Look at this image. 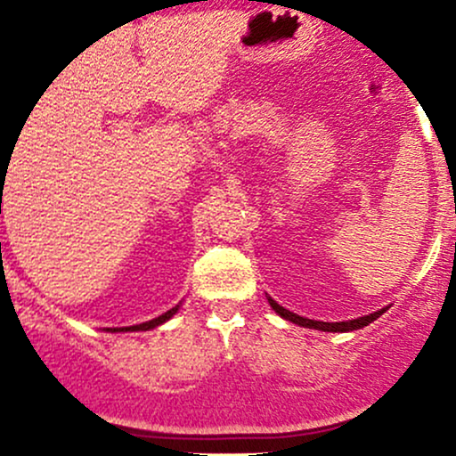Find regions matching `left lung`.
<instances>
[{
	"label": "left lung",
	"instance_id": "8db88e82",
	"mask_svg": "<svg viewBox=\"0 0 456 456\" xmlns=\"http://www.w3.org/2000/svg\"><path fill=\"white\" fill-rule=\"evenodd\" d=\"M266 300H269L271 309H273L280 317H284V320L293 322V324H297V326H305V329L326 330V333H346V330L364 329V326H369L370 322H375L377 317H379L386 311V309H381V311H375V314H370V315L357 317V320H348V322H317V320H309V317H302V315H297V314H291V311L284 309V306H280L278 302L271 300V297H266Z\"/></svg>",
	"mask_w": 456,
	"mask_h": 456
}]
</instances>
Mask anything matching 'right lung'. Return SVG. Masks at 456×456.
<instances>
[{
  "instance_id": "obj_1",
  "label": "right lung",
  "mask_w": 456,
  "mask_h": 456,
  "mask_svg": "<svg viewBox=\"0 0 456 456\" xmlns=\"http://www.w3.org/2000/svg\"><path fill=\"white\" fill-rule=\"evenodd\" d=\"M176 311H178V305L174 306V309H169L167 314L154 317V320H150V322H142V324L121 326V329H108V330H110V333H121V330H123V333H126V330H150V329H156V326H160V324H163V322H167L172 315H176Z\"/></svg>"
}]
</instances>
